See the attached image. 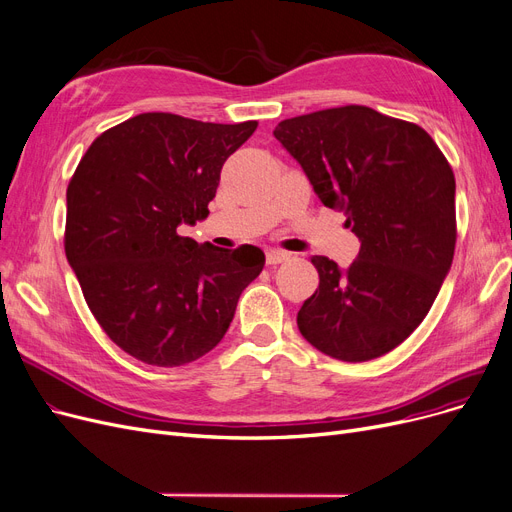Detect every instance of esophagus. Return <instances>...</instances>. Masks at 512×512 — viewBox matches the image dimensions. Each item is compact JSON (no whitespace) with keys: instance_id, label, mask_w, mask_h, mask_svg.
<instances>
[{"instance_id":"esophagus-1","label":"esophagus","mask_w":512,"mask_h":512,"mask_svg":"<svg viewBox=\"0 0 512 512\" xmlns=\"http://www.w3.org/2000/svg\"><path fill=\"white\" fill-rule=\"evenodd\" d=\"M288 259H291V253L280 251V249H270L268 253H265V261H268V265H278V263L288 261Z\"/></svg>"}]
</instances>
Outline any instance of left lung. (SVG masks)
Returning a JSON list of instances; mask_svg holds the SVG:
<instances>
[{"label": "left lung", "mask_w": 512, "mask_h": 512, "mask_svg": "<svg viewBox=\"0 0 512 512\" xmlns=\"http://www.w3.org/2000/svg\"><path fill=\"white\" fill-rule=\"evenodd\" d=\"M274 136L362 242L347 270L311 257L320 284L297 314L301 335L343 362L381 358L425 320L450 272L454 171L425 129L360 104L284 119Z\"/></svg>", "instance_id": "left-lung-1"}]
</instances>
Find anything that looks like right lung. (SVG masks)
I'll return each mask as SVG.
<instances>
[{
  "instance_id": "right-lung-1",
  "label": "right lung",
  "mask_w": 512,
  "mask_h": 512,
  "mask_svg": "<svg viewBox=\"0 0 512 512\" xmlns=\"http://www.w3.org/2000/svg\"><path fill=\"white\" fill-rule=\"evenodd\" d=\"M255 129L142 113L81 157L66 188L64 253L94 318L131 358L163 368L203 358L261 274L253 244L228 251L177 232L209 215L221 167Z\"/></svg>"
}]
</instances>
